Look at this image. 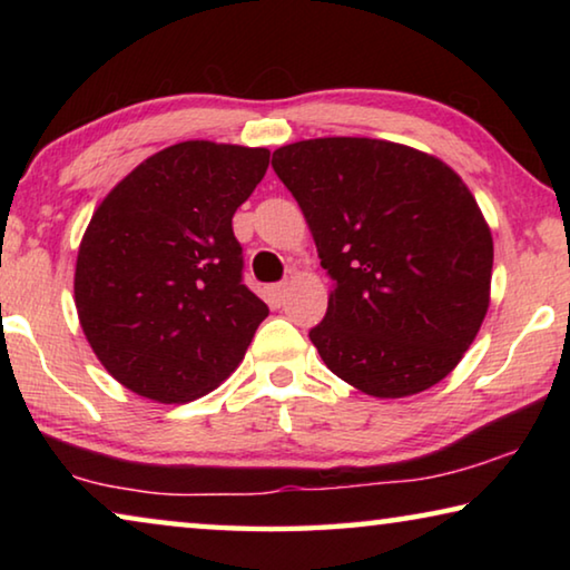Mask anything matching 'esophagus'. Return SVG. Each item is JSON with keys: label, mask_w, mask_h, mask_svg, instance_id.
Instances as JSON below:
<instances>
[{"label": "esophagus", "mask_w": 570, "mask_h": 570, "mask_svg": "<svg viewBox=\"0 0 570 570\" xmlns=\"http://www.w3.org/2000/svg\"><path fill=\"white\" fill-rule=\"evenodd\" d=\"M286 292H288L286 284H272V286H268V288H266L268 304H272V306H282L284 298H286Z\"/></svg>", "instance_id": "esophagus-1"}]
</instances>
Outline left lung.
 Segmentation results:
<instances>
[{
    "label": "left lung",
    "instance_id": "8db88e82",
    "mask_svg": "<svg viewBox=\"0 0 570 570\" xmlns=\"http://www.w3.org/2000/svg\"><path fill=\"white\" fill-rule=\"evenodd\" d=\"M332 276L308 332L336 377L380 400L430 390L470 350L490 306L493 236L455 170L372 138L274 150Z\"/></svg>",
    "mask_w": 570,
    "mask_h": 570
}]
</instances>
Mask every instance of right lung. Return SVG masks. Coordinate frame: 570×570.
Segmentation results:
<instances>
[{"instance_id":"right-lung-1","label":"right lung","mask_w":570,"mask_h":570,"mask_svg":"<svg viewBox=\"0 0 570 570\" xmlns=\"http://www.w3.org/2000/svg\"><path fill=\"white\" fill-rule=\"evenodd\" d=\"M266 148L176 142L95 208L75 266V306L115 380L153 402H190L244 360L268 306L240 282L236 208Z\"/></svg>"}]
</instances>
